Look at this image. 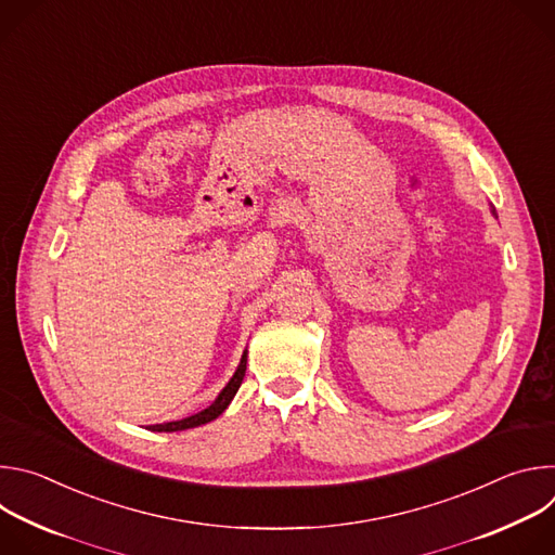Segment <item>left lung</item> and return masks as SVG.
I'll return each instance as SVG.
<instances>
[{"label": "left lung", "mask_w": 555, "mask_h": 555, "mask_svg": "<svg viewBox=\"0 0 555 555\" xmlns=\"http://www.w3.org/2000/svg\"><path fill=\"white\" fill-rule=\"evenodd\" d=\"M492 215H494V217H496V210H494V206H492Z\"/></svg>", "instance_id": "1"}]
</instances>
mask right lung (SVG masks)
Returning a JSON list of instances; mask_svg holds the SVG:
<instances>
[{
	"instance_id": "1",
	"label": "right lung",
	"mask_w": 555,
	"mask_h": 555,
	"mask_svg": "<svg viewBox=\"0 0 555 555\" xmlns=\"http://www.w3.org/2000/svg\"><path fill=\"white\" fill-rule=\"evenodd\" d=\"M246 364H248V349L244 351L242 362H240V366H236V371H234V375L230 377V382L221 388V392L217 395L215 402H212L208 409H204V411H199V413H195V415H191V417L178 420V422H167V424L149 426V430H153V433H178V430L197 428V426H202V424H208V422L217 420V417L228 409V404L232 402L236 390H240V386H242V382H244V375H246Z\"/></svg>"
}]
</instances>
